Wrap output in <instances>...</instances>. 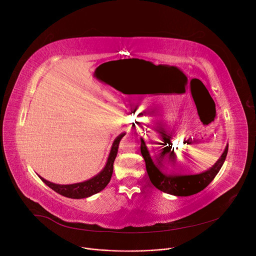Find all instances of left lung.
<instances>
[{
    "instance_id": "8db88e82",
    "label": "left lung",
    "mask_w": 256,
    "mask_h": 256,
    "mask_svg": "<svg viewBox=\"0 0 256 256\" xmlns=\"http://www.w3.org/2000/svg\"><path fill=\"white\" fill-rule=\"evenodd\" d=\"M168 150L170 147H168L166 150L168 156L170 154ZM228 150V144L218 161L203 173L194 175L178 174L174 172L166 173L164 171V152H158L152 157L145 141L141 138V154L145 160L146 171L152 184L160 191L176 196H189L204 190L219 173L226 161Z\"/></svg>"
}]
</instances>
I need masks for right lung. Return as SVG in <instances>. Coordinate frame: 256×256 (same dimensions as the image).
Returning <instances> with one entry per match:
<instances>
[{"instance_id":"obj_1","label":"right lung","mask_w":256,"mask_h":256,"mask_svg":"<svg viewBox=\"0 0 256 256\" xmlns=\"http://www.w3.org/2000/svg\"><path fill=\"white\" fill-rule=\"evenodd\" d=\"M125 134H122L115 138L109 154V158H108L106 164L104 168L102 171L86 182L72 184H53L51 182L46 180L44 178H42L40 175L38 176H40V180L52 190L58 192V194L69 198H85L92 194H96V193L104 190L111 180V176L113 173V164L116 158V154H118V145L122 138Z\"/></svg>"}]
</instances>
